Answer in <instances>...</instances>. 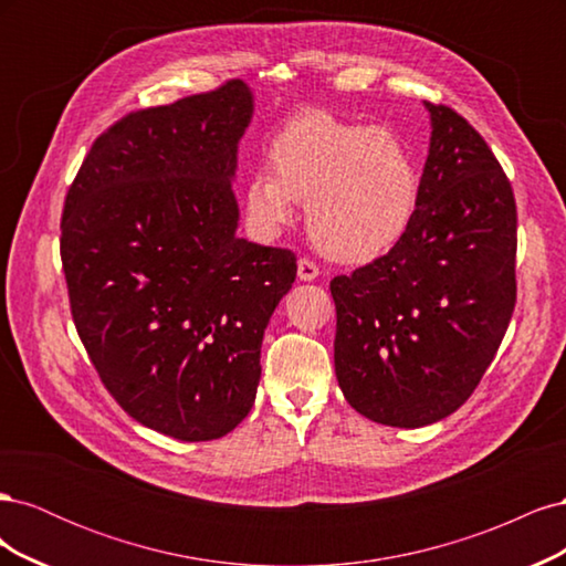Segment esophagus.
<instances>
[{
	"label": "esophagus",
	"mask_w": 566,
	"mask_h": 566,
	"mask_svg": "<svg viewBox=\"0 0 566 566\" xmlns=\"http://www.w3.org/2000/svg\"><path fill=\"white\" fill-rule=\"evenodd\" d=\"M297 276L300 281H316L318 279V266L316 262L306 260V256H302V260L297 262Z\"/></svg>",
	"instance_id": "obj_1"
}]
</instances>
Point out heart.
Segmentation results:
<instances>
[{
  "instance_id": "b5f03b06",
  "label": "heart",
  "mask_w": 566,
  "mask_h": 566,
  "mask_svg": "<svg viewBox=\"0 0 566 566\" xmlns=\"http://www.w3.org/2000/svg\"><path fill=\"white\" fill-rule=\"evenodd\" d=\"M266 169L243 191L250 224L266 238L295 221L306 200L314 243L335 260L366 264L397 248L420 208L413 153L389 127L349 123L328 111H304L269 144Z\"/></svg>"
}]
</instances>
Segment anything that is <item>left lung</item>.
I'll return each instance as SVG.
<instances>
[{
	"instance_id": "1",
	"label": "left lung",
	"mask_w": 566,
	"mask_h": 566,
	"mask_svg": "<svg viewBox=\"0 0 566 566\" xmlns=\"http://www.w3.org/2000/svg\"><path fill=\"white\" fill-rule=\"evenodd\" d=\"M424 108L432 136L413 227L331 281L339 389L389 427L432 424L465 403L517 302V205L503 167L465 117Z\"/></svg>"
}]
</instances>
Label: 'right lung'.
I'll return each mask as SVG.
<instances>
[{
	"label": "right lung",
	"mask_w": 566,
	"mask_h": 566,
	"mask_svg": "<svg viewBox=\"0 0 566 566\" xmlns=\"http://www.w3.org/2000/svg\"><path fill=\"white\" fill-rule=\"evenodd\" d=\"M243 80L117 119L67 188L61 262L77 335L136 422L229 434L254 403L266 323L295 252L238 238L231 181L252 119Z\"/></svg>",
	"instance_id": "obj_1"
}]
</instances>
